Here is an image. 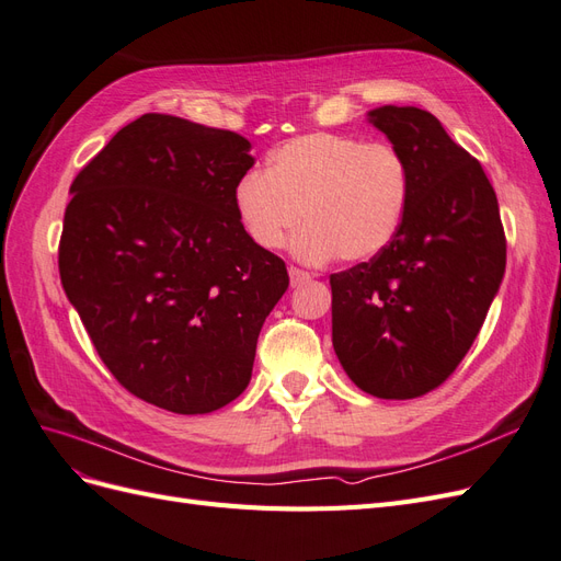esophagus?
Here are the masks:
<instances>
[{"label":"esophagus","instance_id":"1","mask_svg":"<svg viewBox=\"0 0 561 561\" xmlns=\"http://www.w3.org/2000/svg\"><path fill=\"white\" fill-rule=\"evenodd\" d=\"M287 274H290V285L293 287L311 280V274H307V271H301V268H295V266H290V271H287Z\"/></svg>","mask_w":561,"mask_h":561}]
</instances>
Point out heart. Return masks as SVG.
<instances>
[{
  "mask_svg": "<svg viewBox=\"0 0 561 561\" xmlns=\"http://www.w3.org/2000/svg\"><path fill=\"white\" fill-rule=\"evenodd\" d=\"M407 196L410 178L396 147L309 133L271 151L266 173L236 182L233 210L262 250L283 248L304 217L309 227L293 241L299 260L365 262L396 239Z\"/></svg>",
  "mask_w": 561,
  "mask_h": 561,
  "instance_id": "heart-1",
  "label": "heart"
}]
</instances>
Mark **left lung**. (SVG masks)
Returning a JSON list of instances; mask_svg holds the SVG:
<instances>
[{
	"instance_id": "left-lung-1",
	"label": "left lung",
	"mask_w": 561,
	"mask_h": 561,
	"mask_svg": "<svg viewBox=\"0 0 561 561\" xmlns=\"http://www.w3.org/2000/svg\"><path fill=\"white\" fill-rule=\"evenodd\" d=\"M407 165L402 225L375 260L332 274V346L383 400L443 383L478 336L505 274L499 201L480 161L419 107L367 112Z\"/></svg>"
}]
</instances>
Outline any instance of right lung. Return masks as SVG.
Returning <instances> with one entry per match:
<instances>
[{"label": "right lung", "mask_w": 561, "mask_h": 561, "mask_svg": "<svg viewBox=\"0 0 561 561\" xmlns=\"http://www.w3.org/2000/svg\"><path fill=\"white\" fill-rule=\"evenodd\" d=\"M250 147L239 133L142 114L70 186L65 295L116 381L168 412L208 414L243 393L290 285L233 210Z\"/></svg>", "instance_id": "1"}]
</instances>
